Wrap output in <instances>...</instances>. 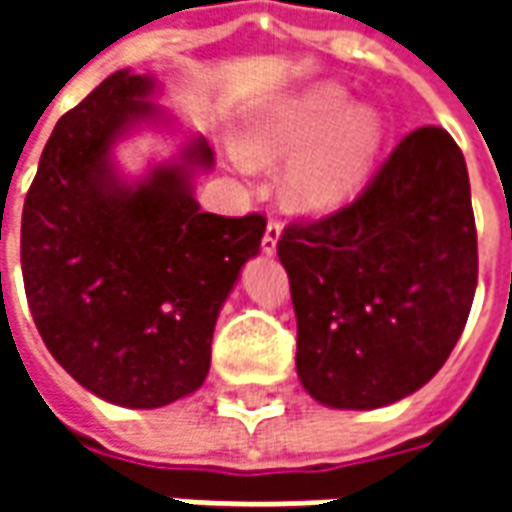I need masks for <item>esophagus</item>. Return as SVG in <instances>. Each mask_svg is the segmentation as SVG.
I'll use <instances>...</instances> for the list:
<instances>
[{"mask_svg": "<svg viewBox=\"0 0 512 512\" xmlns=\"http://www.w3.org/2000/svg\"><path fill=\"white\" fill-rule=\"evenodd\" d=\"M279 238H282V224L271 219V222L266 224V235H263V252H266V255H274V252H277Z\"/></svg>", "mask_w": 512, "mask_h": 512, "instance_id": "obj_1", "label": "esophagus"}]
</instances>
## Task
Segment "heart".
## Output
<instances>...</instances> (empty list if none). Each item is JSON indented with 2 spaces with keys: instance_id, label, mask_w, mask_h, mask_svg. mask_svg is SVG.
Instances as JSON below:
<instances>
[{
  "instance_id": "b5f03b06",
  "label": "heart",
  "mask_w": 512,
  "mask_h": 512,
  "mask_svg": "<svg viewBox=\"0 0 512 512\" xmlns=\"http://www.w3.org/2000/svg\"><path fill=\"white\" fill-rule=\"evenodd\" d=\"M384 145V120L373 106L348 104L340 84H312L282 95L246 120L235 158L285 167L282 194L304 213H329L354 197Z\"/></svg>"
}]
</instances>
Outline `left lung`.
I'll use <instances>...</instances> for the list:
<instances>
[{
  "label": "left lung",
  "mask_w": 512,
  "mask_h": 512,
  "mask_svg": "<svg viewBox=\"0 0 512 512\" xmlns=\"http://www.w3.org/2000/svg\"><path fill=\"white\" fill-rule=\"evenodd\" d=\"M296 310V373L329 408H381L425 386L461 337L477 230L461 147L425 126L359 197L277 244Z\"/></svg>",
  "instance_id": "left-lung-1"
}]
</instances>
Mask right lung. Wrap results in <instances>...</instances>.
<instances>
[{"mask_svg":"<svg viewBox=\"0 0 512 512\" xmlns=\"http://www.w3.org/2000/svg\"><path fill=\"white\" fill-rule=\"evenodd\" d=\"M161 84L112 73L60 117L21 213L29 312L62 370L106 403L161 408L197 392L211 340L266 219L200 211L194 178L213 169L202 134L126 178L115 150L142 128L175 134Z\"/></svg>","mask_w":512,"mask_h":512,"instance_id":"1","label":"right lung"}]
</instances>
